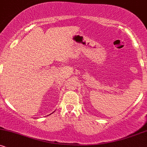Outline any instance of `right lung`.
Masks as SVG:
<instances>
[{
    "instance_id": "1",
    "label": "right lung",
    "mask_w": 147,
    "mask_h": 147,
    "mask_svg": "<svg viewBox=\"0 0 147 147\" xmlns=\"http://www.w3.org/2000/svg\"><path fill=\"white\" fill-rule=\"evenodd\" d=\"M54 112H55V111H54ZM54 112H53V113H54ZM52 113H51V114H52Z\"/></svg>"
}]
</instances>
